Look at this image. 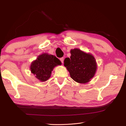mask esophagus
<instances>
[{"mask_svg":"<svg viewBox=\"0 0 126 126\" xmlns=\"http://www.w3.org/2000/svg\"><path fill=\"white\" fill-rule=\"evenodd\" d=\"M60 60L61 61V62L62 63H63V57H62V58H60Z\"/></svg>","mask_w":126,"mask_h":126,"instance_id":"1","label":"esophagus"}]
</instances>
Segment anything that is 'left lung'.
I'll list each match as a JSON object with an SVG mask.
<instances>
[{"label":"left lung","mask_w":126,"mask_h":126,"mask_svg":"<svg viewBox=\"0 0 126 126\" xmlns=\"http://www.w3.org/2000/svg\"><path fill=\"white\" fill-rule=\"evenodd\" d=\"M70 58L64 60V66L69 72L71 78L76 82L86 83L94 77L97 70V63L94 57L75 48L70 50Z\"/></svg>","instance_id":"left-lung-1"}]
</instances>
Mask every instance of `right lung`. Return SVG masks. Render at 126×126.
Here are the masks:
<instances>
[{"mask_svg": "<svg viewBox=\"0 0 126 126\" xmlns=\"http://www.w3.org/2000/svg\"><path fill=\"white\" fill-rule=\"evenodd\" d=\"M61 64L62 63L56 56L44 53L32 62L30 69L36 78L43 82L50 77L55 67Z\"/></svg>", "mask_w": 126, "mask_h": 126, "instance_id": "1", "label": "right lung"}]
</instances>
